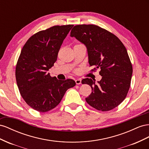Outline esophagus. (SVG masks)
Wrapping results in <instances>:
<instances>
[{
    "label": "esophagus",
    "mask_w": 149,
    "mask_h": 149,
    "mask_svg": "<svg viewBox=\"0 0 149 149\" xmlns=\"http://www.w3.org/2000/svg\"><path fill=\"white\" fill-rule=\"evenodd\" d=\"M81 81H82V80L80 79H76L75 80V83H76V84H77V85L81 84Z\"/></svg>",
    "instance_id": "esophagus-1"
}]
</instances>
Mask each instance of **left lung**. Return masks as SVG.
I'll list each match as a JSON object with an SVG mask.
<instances>
[{
  "label": "left lung",
  "instance_id": "obj_1",
  "mask_svg": "<svg viewBox=\"0 0 149 149\" xmlns=\"http://www.w3.org/2000/svg\"><path fill=\"white\" fill-rule=\"evenodd\" d=\"M86 46L90 66L100 68L102 79L95 83L91 79H84L82 84L92 88L86 100L98 110L109 111L124 100L130 86L132 65L124 45L118 38L97 25H77L70 32Z\"/></svg>",
  "mask_w": 149,
  "mask_h": 149
}]
</instances>
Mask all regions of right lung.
<instances>
[{
    "mask_svg": "<svg viewBox=\"0 0 149 149\" xmlns=\"http://www.w3.org/2000/svg\"><path fill=\"white\" fill-rule=\"evenodd\" d=\"M73 26L55 25L39 31L29 38L21 50L15 67L17 84L25 102L37 111L53 109L67 89L75 86L74 80H58L47 72Z\"/></svg>",
    "mask_w": 149,
    "mask_h": 149,
    "instance_id": "add662e5",
    "label": "right lung"
}]
</instances>
